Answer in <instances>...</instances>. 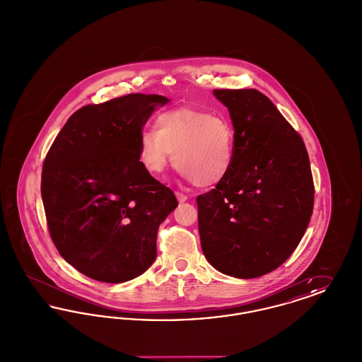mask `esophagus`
<instances>
[{
	"label": "esophagus",
	"mask_w": 362,
	"mask_h": 362,
	"mask_svg": "<svg viewBox=\"0 0 362 362\" xmlns=\"http://www.w3.org/2000/svg\"><path fill=\"white\" fill-rule=\"evenodd\" d=\"M175 194H176V198H177V201H179V202H186V201H187V195H185L183 192L176 191Z\"/></svg>",
	"instance_id": "34e87169"
}]
</instances>
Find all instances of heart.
Returning <instances> with one entry per match:
<instances>
[{"label":"heart","instance_id":"1","mask_svg":"<svg viewBox=\"0 0 362 362\" xmlns=\"http://www.w3.org/2000/svg\"><path fill=\"white\" fill-rule=\"evenodd\" d=\"M235 129L223 115L180 108L161 114L156 129L144 130L138 142V156L151 173H163L173 163L198 187H211L223 182L230 171L235 156Z\"/></svg>","mask_w":362,"mask_h":362}]
</instances>
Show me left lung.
I'll use <instances>...</instances> for the list:
<instances>
[{
    "label": "left lung",
    "instance_id": "8db88e82",
    "mask_svg": "<svg viewBox=\"0 0 362 362\" xmlns=\"http://www.w3.org/2000/svg\"><path fill=\"white\" fill-rule=\"evenodd\" d=\"M235 129V156L216 189L197 197L209 263L257 278L292 255L310 224L315 186L301 136L257 89H214Z\"/></svg>",
    "mask_w": 362,
    "mask_h": 362
}]
</instances>
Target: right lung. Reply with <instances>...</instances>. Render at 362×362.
Masks as SVG:
<instances>
[{
    "label": "right lung",
    "mask_w": 362,
    "mask_h": 362,
    "mask_svg": "<svg viewBox=\"0 0 362 362\" xmlns=\"http://www.w3.org/2000/svg\"><path fill=\"white\" fill-rule=\"evenodd\" d=\"M167 98L130 93L77 110L43 161L42 199L52 243L84 276L121 284L146 272L173 189L138 156L142 127Z\"/></svg>",
    "instance_id": "add662e5"
}]
</instances>
